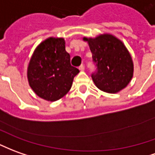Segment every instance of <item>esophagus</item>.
<instances>
[{"mask_svg":"<svg viewBox=\"0 0 155 155\" xmlns=\"http://www.w3.org/2000/svg\"><path fill=\"white\" fill-rule=\"evenodd\" d=\"M79 70H81V71H83V70H85V66H84V64H81V66L79 67Z\"/></svg>","mask_w":155,"mask_h":155,"instance_id":"34e87169","label":"esophagus"}]
</instances>
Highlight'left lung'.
Segmentation results:
<instances>
[{
  "label": "left lung",
  "instance_id": "obj_1",
  "mask_svg": "<svg viewBox=\"0 0 155 155\" xmlns=\"http://www.w3.org/2000/svg\"><path fill=\"white\" fill-rule=\"evenodd\" d=\"M83 40L88 43L96 64L91 77L96 87L111 94L125 88L134 75V63L123 42L108 33Z\"/></svg>",
  "mask_w": 155,
  "mask_h": 155
}]
</instances>
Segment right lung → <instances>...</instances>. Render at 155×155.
Masks as SVG:
<instances>
[{"label": "right lung", "mask_w": 155, "mask_h": 155, "mask_svg": "<svg viewBox=\"0 0 155 155\" xmlns=\"http://www.w3.org/2000/svg\"><path fill=\"white\" fill-rule=\"evenodd\" d=\"M79 72L70 64L64 39L50 37L33 52L28 67V80L37 96L55 101L68 93Z\"/></svg>", "instance_id": "1"}]
</instances>
